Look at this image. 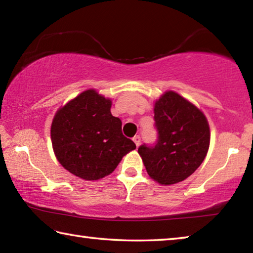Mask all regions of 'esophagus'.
Segmentation results:
<instances>
[{
	"instance_id": "obj_1",
	"label": "esophagus",
	"mask_w": 253,
	"mask_h": 253,
	"mask_svg": "<svg viewBox=\"0 0 253 253\" xmlns=\"http://www.w3.org/2000/svg\"><path fill=\"white\" fill-rule=\"evenodd\" d=\"M132 140H134V143L136 144V146L138 147L139 144H140V136L139 135L134 136V137H132Z\"/></svg>"
}]
</instances>
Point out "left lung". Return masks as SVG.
Listing matches in <instances>:
<instances>
[{
  "label": "left lung",
  "mask_w": 253,
  "mask_h": 253,
  "mask_svg": "<svg viewBox=\"0 0 253 253\" xmlns=\"http://www.w3.org/2000/svg\"><path fill=\"white\" fill-rule=\"evenodd\" d=\"M156 142L138 147L149 176L169 185L187 178L202 164L210 128L202 111L178 93L168 91L155 102Z\"/></svg>",
  "instance_id": "obj_1"
}]
</instances>
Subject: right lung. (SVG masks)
Listing matches in <instances>:
<instances>
[{"label": "right lung", "instance_id": "add662e5", "mask_svg": "<svg viewBox=\"0 0 253 253\" xmlns=\"http://www.w3.org/2000/svg\"><path fill=\"white\" fill-rule=\"evenodd\" d=\"M111 101L87 90L60 108L51 126L55 156L76 176L95 181L113 173L136 148L123 135L122 121L110 113Z\"/></svg>", "mask_w": 253, "mask_h": 253}]
</instances>
